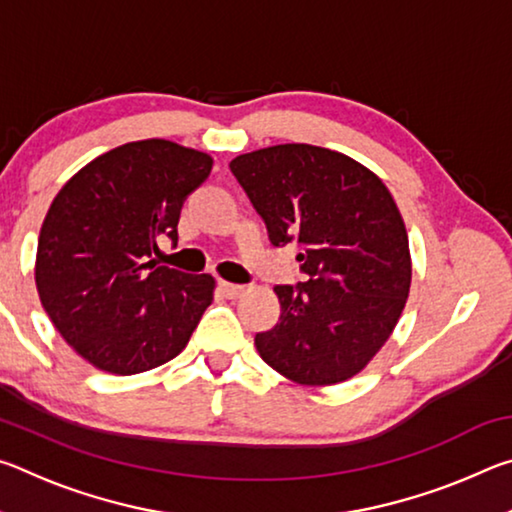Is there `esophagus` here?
I'll return each mask as SVG.
<instances>
[{"instance_id": "34e87169", "label": "esophagus", "mask_w": 512, "mask_h": 512, "mask_svg": "<svg viewBox=\"0 0 512 512\" xmlns=\"http://www.w3.org/2000/svg\"><path fill=\"white\" fill-rule=\"evenodd\" d=\"M219 289L223 291V296L225 298H230V300H235V298H239L241 293L246 291V287H241V284H232V282H219Z\"/></svg>"}]
</instances>
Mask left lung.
<instances>
[{
    "mask_svg": "<svg viewBox=\"0 0 512 512\" xmlns=\"http://www.w3.org/2000/svg\"><path fill=\"white\" fill-rule=\"evenodd\" d=\"M230 169L273 246L298 241L307 282L275 287L280 323L255 336L259 357L300 386H332L391 339L411 289L409 235L375 171L311 144L237 155Z\"/></svg>",
    "mask_w": 512,
    "mask_h": 512,
    "instance_id": "obj_1",
    "label": "left lung"
}]
</instances>
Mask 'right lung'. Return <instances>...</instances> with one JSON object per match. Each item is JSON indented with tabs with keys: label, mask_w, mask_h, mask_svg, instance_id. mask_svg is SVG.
Segmentation results:
<instances>
[{
	"label": "right lung",
	"mask_w": 512,
	"mask_h": 512,
	"mask_svg": "<svg viewBox=\"0 0 512 512\" xmlns=\"http://www.w3.org/2000/svg\"><path fill=\"white\" fill-rule=\"evenodd\" d=\"M212 155L169 140L121 144L60 187L42 221L36 289L60 336L110 375L171 361L212 305L216 280L155 266L158 237L178 241L187 194Z\"/></svg>",
	"instance_id": "add662e5"
}]
</instances>
